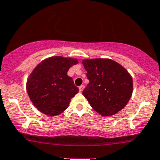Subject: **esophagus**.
Masks as SVG:
<instances>
[{"label": "esophagus", "instance_id": "esophagus-1", "mask_svg": "<svg viewBox=\"0 0 160 160\" xmlns=\"http://www.w3.org/2000/svg\"><path fill=\"white\" fill-rule=\"evenodd\" d=\"M84 88H85V85L79 86V88H78V89H79V92H82V91H83Z\"/></svg>", "mask_w": 160, "mask_h": 160}]
</instances>
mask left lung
I'll return each instance as SVG.
<instances>
[{
    "instance_id": "obj_1",
    "label": "left lung",
    "mask_w": 160,
    "mask_h": 160,
    "mask_svg": "<svg viewBox=\"0 0 160 160\" xmlns=\"http://www.w3.org/2000/svg\"><path fill=\"white\" fill-rule=\"evenodd\" d=\"M82 64L89 80L82 94L91 107L103 116H112L122 110L133 92L130 73L111 59H85Z\"/></svg>"
}]
</instances>
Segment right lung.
Segmentation results:
<instances>
[{"label":"right lung","instance_id":"obj_1","mask_svg":"<svg viewBox=\"0 0 160 160\" xmlns=\"http://www.w3.org/2000/svg\"><path fill=\"white\" fill-rule=\"evenodd\" d=\"M78 62L76 58L53 56L34 68L27 78L26 90L38 110L47 116H56L68 108L78 88L67 72Z\"/></svg>","mask_w":160,"mask_h":160}]
</instances>
